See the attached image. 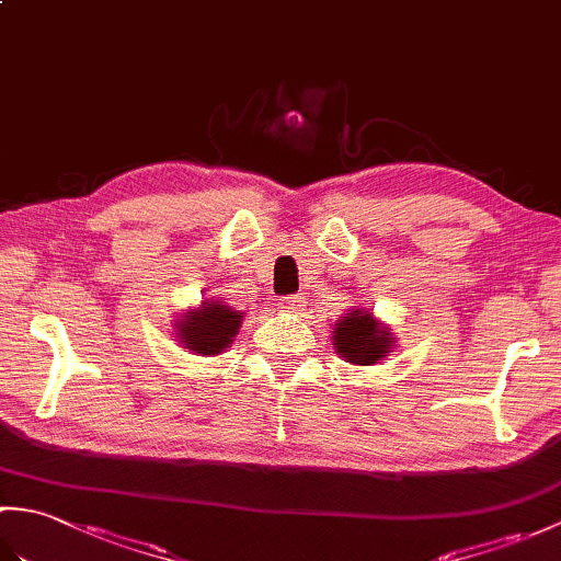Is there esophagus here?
I'll return each instance as SVG.
<instances>
[{"label":"esophagus","instance_id":"34e87169","mask_svg":"<svg viewBox=\"0 0 561 561\" xmlns=\"http://www.w3.org/2000/svg\"><path fill=\"white\" fill-rule=\"evenodd\" d=\"M277 306L287 313H299L304 308V299H301V296H296V294H287V296H282Z\"/></svg>","mask_w":561,"mask_h":561}]
</instances>
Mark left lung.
Returning a JSON list of instances; mask_svg holds the SVG:
<instances>
[{"mask_svg":"<svg viewBox=\"0 0 561 561\" xmlns=\"http://www.w3.org/2000/svg\"><path fill=\"white\" fill-rule=\"evenodd\" d=\"M335 350L352 364H376L390 350V332L380 330L371 313L352 311L335 328Z\"/></svg>","mask_w":561,"mask_h":561,"instance_id":"8db88e82","label":"left lung"}]
</instances>
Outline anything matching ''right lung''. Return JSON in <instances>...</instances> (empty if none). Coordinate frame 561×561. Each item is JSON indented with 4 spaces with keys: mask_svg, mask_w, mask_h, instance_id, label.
I'll use <instances>...</instances> for the list:
<instances>
[{
    "mask_svg": "<svg viewBox=\"0 0 561 561\" xmlns=\"http://www.w3.org/2000/svg\"><path fill=\"white\" fill-rule=\"evenodd\" d=\"M241 313L231 311L221 301L202 304L199 311L183 318V323L178 325V330H181L178 335H181V342L187 350L202 356L219 354L233 342L238 328H241Z\"/></svg>",
    "mask_w": 561,
    "mask_h": 561,
    "instance_id": "right-lung-1",
    "label": "right lung"
}]
</instances>
